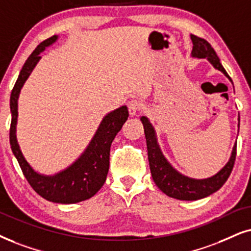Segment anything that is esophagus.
I'll return each mask as SVG.
<instances>
[{
  "instance_id": "1",
  "label": "esophagus",
  "mask_w": 251,
  "mask_h": 251,
  "mask_svg": "<svg viewBox=\"0 0 251 251\" xmlns=\"http://www.w3.org/2000/svg\"><path fill=\"white\" fill-rule=\"evenodd\" d=\"M127 106H128L129 116H135L136 112H138L139 110H141L142 104H141L140 100H129V102L127 103Z\"/></svg>"
}]
</instances>
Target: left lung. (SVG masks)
Instances as JSON below:
<instances>
[{
  "label": "left lung",
  "mask_w": 251,
  "mask_h": 251,
  "mask_svg": "<svg viewBox=\"0 0 251 251\" xmlns=\"http://www.w3.org/2000/svg\"><path fill=\"white\" fill-rule=\"evenodd\" d=\"M191 40L193 44L191 52L192 58L207 59L215 69L224 73L229 78L227 72L225 71L223 65L220 63V59L218 58L213 47L205 39L193 36V34H191ZM140 120L145 128L151 177H153V180L157 185V188L163 193H166L167 196L171 197V198L179 199V201H198V199L205 198V197L218 191L228 179L231 170H233L234 162H235L236 142L234 145L233 151H231L228 162L214 176L202 179L191 178V177L180 174L169 163V161L167 160L162 151H161L160 145L157 142L156 133H155L153 125L149 122L147 117L142 116ZM237 126L240 127V124Z\"/></svg>",
  "instance_id": "1"
}]
</instances>
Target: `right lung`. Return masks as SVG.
Instances as JSON below:
<instances>
[{
  "instance_id": "1",
  "label": "right lung",
  "mask_w": 251,
  "mask_h": 251,
  "mask_svg": "<svg viewBox=\"0 0 251 251\" xmlns=\"http://www.w3.org/2000/svg\"><path fill=\"white\" fill-rule=\"evenodd\" d=\"M58 38V36H53L40 43L25 61L18 75L10 96V146L25 178L38 195L46 201L58 202V204H75L91 198L103 186L109 171L111 144L117 133L122 129L124 123L127 120L128 110L127 106L123 105L107 113L100 122L96 133L83 153L66 169L59 171L54 175H43L37 173L30 166L22 153L16 135L18 97L25 81L41 59L40 53L44 52L46 47L54 44Z\"/></svg>"
}]
</instances>
